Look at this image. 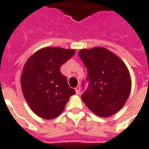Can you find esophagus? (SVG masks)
I'll list each match as a JSON object with an SVG mask.
<instances>
[{
	"mask_svg": "<svg viewBox=\"0 0 149 149\" xmlns=\"http://www.w3.org/2000/svg\"><path fill=\"white\" fill-rule=\"evenodd\" d=\"M75 90H76V93H77V94H79L80 92H81V88H80V86H77V87L75 89Z\"/></svg>",
	"mask_w": 149,
	"mask_h": 149,
	"instance_id": "esophagus-1",
	"label": "esophagus"
}]
</instances>
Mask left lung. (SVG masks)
I'll return each instance as SVG.
<instances>
[{"instance_id": "1", "label": "left lung", "mask_w": 149, "mask_h": 149, "mask_svg": "<svg viewBox=\"0 0 149 149\" xmlns=\"http://www.w3.org/2000/svg\"><path fill=\"white\" fill-rule=\"evenodd\" d=\"M87 68L88 87L81 98L90 111L101 117L116 114L124 106L132 88L126 64L111 51L102 47L78 52Z\"/></svg>"}]
</instances>
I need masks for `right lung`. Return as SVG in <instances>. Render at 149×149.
<instances>
[{"instance_id": "1", "label": "right lung", "mask_w": 149, "mask_h": 149, "mask_svg": "<svg viewBox=\"0 0 149 149\" xmlns=\"http://www.w3.org/2000/svg\"><path fill=\"white\" fill-rule=\"evenodd\" d=\"M75 50L44 47L31 56L21 76L22 90L33 112L45 119L60 115L69 97L76 93L69 87L60 67L72 57Z\"/></svg>"}]
</instances>
